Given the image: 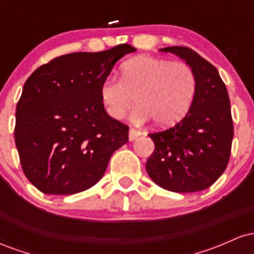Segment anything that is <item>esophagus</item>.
<instances>
[{"instance_id":"1","label":"esophagus","mask_w":254,"mask_h":254,"mask_svg":"<svg viewBox=\"0 0 254 254\" xmlns=\"http://www.w3.org/2000/svg\"><path fill=\"white\" fill-rule=\"evenodd\" d=\"M141 131L139 130H136V129H133V127H130V130H129V139L130 141H133V139H136L137 137L138 136H141Z\"/></svg>"}]
</instances>
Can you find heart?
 <instances>
[{
  "label": "heart",
  "mask_w": 254,
  "mask_h": 254,
  "mask_svg": "<svg viewBox=\"0 0 254 254\" xmlns=\"http://www.w3.org/2000/svg\"><path fill=\"white\" fill-rule=\"evenodd\" d=\"M197 93V76L190 64L149 56L127 61L122 78L110 76L100 87V98L107 115L122 119L131 115L137 124L154 119L157 127H170L190 110ZM136 100L135 101L134 99Z\"/></svg>",
  "instance_id": "b5f03b06"
}]
</instances>
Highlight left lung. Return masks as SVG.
Here are the masks:
<instances>
[{
    "label": "left lung",
    "instance_id": "obj_1",
    "mask_svg": "<svg viewBox=\"0 0 254 254\" xmlns=\"http://www.w3.org/2000/svg\"><path fill=\"white\" fill-rule=\"evenodd\" d=\"M196 72L197 93L182 121L148 133L155 148L145 168L154 183L186 193L210 188L228 165L234 135L230 101L217 69L186 46H170Z\"/></svg>",
    "mask_w": 254,
    "mask_h": 254
}]
</instances>
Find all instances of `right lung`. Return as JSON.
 Instances as JSON below:
<instances>
[{"instance_id":"add662e5","label":"right lung","mask_w":254,"mask_h":254,"mask_svg":"<svg viewBox=\"0 0 254 254\" xmlns=\"http://www.w3.org/2000/svg\"><path fill=\"white\" fill-rule=\"evenodd\" d=\"M136 49L56 57L27 78L16 105L15 145L26 178L46 194L88 190L104 176L129 127L111 118L100 87L116 62Z\"/></svg>"}]
</instances>
